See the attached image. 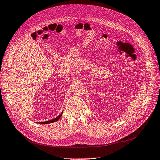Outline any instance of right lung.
I'll use <instances>...</instances> for the list:
<instances>
[{"label": "right lung", "instance_id": "1", "mask_svg": "<svg viewBox=\"0 0 160 160\" xmlns=\"http://www.w3.org/2000/svg\"><path fill=\"white\" fill-rule=\"evenodd\" d=\"M62 112L59 116H58V117H57V118H55V119L49 120V121H47V122H40L39 123H41V124H47V123H51L55 122H57V121H58V120H59V119L61 118V115H62Z\"/></svg>", "mask_w": 160, "mask_h": 160}]
</instances>
